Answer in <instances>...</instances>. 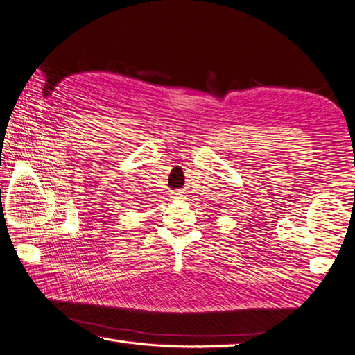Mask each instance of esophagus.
Listing matches in <instances>:
<instances>
[{
	"label": "esophagus",
	"instance_id": "34e87169",
	"mask_svg": "<svg viewBox=\"0 0 355 355\" xmlns=\"http://www.w3.org/2000/svg\"><path fill=\"white\" fill-rule=\"evenodd\" d=\"M175 196H178V197H180L182 194H180V192H175Z\"/></svg>",
	"mask_w": 355,
	"mask_h": 355
}]
</instances>
